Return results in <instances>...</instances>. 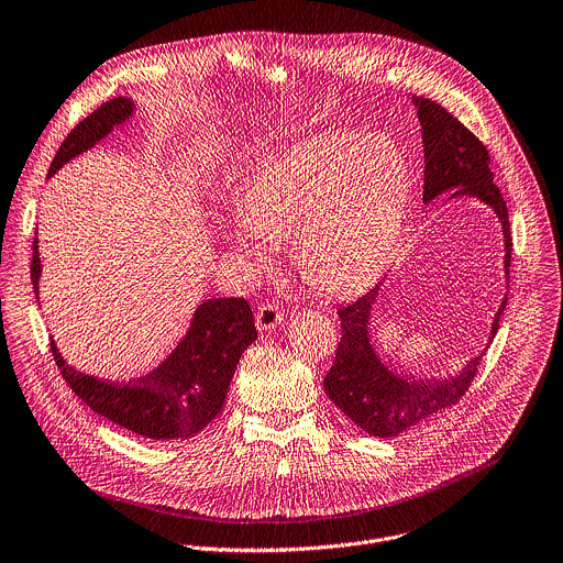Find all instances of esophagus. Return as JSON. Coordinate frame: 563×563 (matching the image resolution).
<instances>
[{"mask_svg": "<svg viewBox=\"0 0 563 563\" xmlns=\"http://www.w3.org/2000/svg\"><path fill=\"white\" fill-rule=\"evenodd\" d=\"M283 320V313L278 309V305L274 302H263L256 311V327L263 329V331H269L274 327H278Z\"/></svg>", "mask_w": 563, "mask_h": 563, "instance_id": "obj_1", "label": "esophagus"}]
</instances>
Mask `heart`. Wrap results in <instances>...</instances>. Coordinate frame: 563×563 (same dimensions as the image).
I'll use <instances>...</instances> for the list:
<instances>
[{"instance_id": "1", "label": "heart", "mask_w": 563, "mask_h": 563, "mask_svg": "<svg viewBox=\"0 0 563 563\" xmlns=\"http://www.w3.org/2000/svg\"><path fill=\"white\" fill-rule=\"evenodd\" d=\"M409 206L405 152L389 136L322 134L256 161L239 192L241 225L228 232L256 267L269 254L258 241L291 252L318 291L357 289L389 256Z\"/></svg>"}]
</instances>
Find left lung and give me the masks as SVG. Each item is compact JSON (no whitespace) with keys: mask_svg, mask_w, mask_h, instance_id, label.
I'll return each mask as SVG.
<instances>
[{"mask_svg":"<svg viewBox=\"0 0 563 563\" xmlns=\"http://www.w3.org/2000/svg\"><path fill=\"white\" fill-rule=\"evenodd\" d=\"M413 103L418 106L424 141V201H433L451 190L453 197H475L490 206L504 230V274L508 283L512 239L506 201L493 183V172L488 167V150L440 103L424 97H416ZM378 291L380 285L338 309L342 338L324 378V391L329 400L368 435L396 438L453 407L475 380L484 351L475 355L457 376L444 380L418 383L396 376L376 355L368 338V318ZM504 307L506 298L495 313L490 338L497 333Z\"/></svg>","mask_w":563,"mask_h":563,"instance_id":"1","label":"left lung"}]
</instances>
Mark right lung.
<instances>
[{
	"label": "right lung",
	"instance_id": "add662e5",
	"mask_svg": "<svg viewBox=\"0 0 563 563\" xmlns=\"http://www.w3.org/2000/svg\"><path fill=\"white\" fill-rule=\"evenodd\" d=\"M132 110L130 99L117 97L79 121L57 150L48 176L110 134ZM40 274L35 239L31 263L35 294L40 289ZM256 338L254 316L245 298H212L199 305L190 331L176 349L147 376L130 383L86 376L66 364L55 342H51V351L64 380L95 413L150 440H187L221 413L236 364Z\"/></svg>",
	"mask_w": 563,
	"mask_h": 563
}]
</instances>
